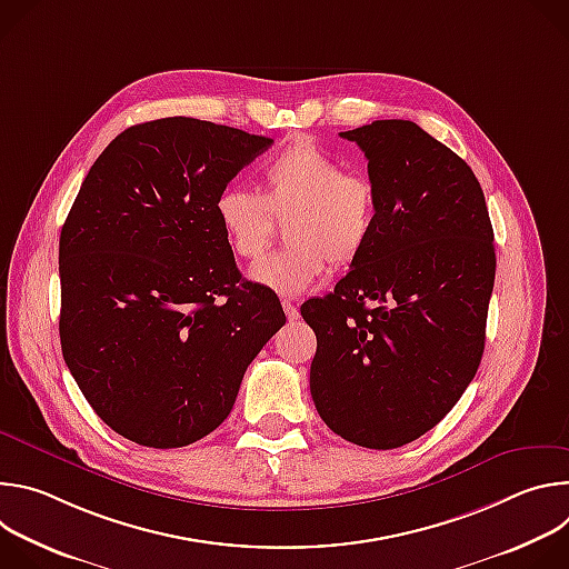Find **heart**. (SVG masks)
I'll list each match as a JSON object with an SVG mask.
<instances>
[{"instance_id":"obj_1","label":"heart","mask_w":569,"mask_h":569,"mask_svg":"<svg viewBox=\"0 0 569 569\" xmlns=\"http://www.w3.org/2000/svg\"><path fill=\"white\" fill-rule=\"evenodd\" d=\"M327 209L331 213V220H349L351 218V202L345 196H333L327 200Z\"/></svg>"}]
</instances>
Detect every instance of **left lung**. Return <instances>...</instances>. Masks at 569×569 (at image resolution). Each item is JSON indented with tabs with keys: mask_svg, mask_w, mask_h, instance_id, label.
I'll list each match as a JSON object with an SVG mask.
<instances>
[{
	"mask_svg": "<svg viewBox=\"0 0 569 569\" xmlns=\"http://www.w3.org/2000/svg\"><path fill=\"white\" fill-rule=\"evenodd\" d=\"M270 146L189 117L132 126L99 154L62 224L64 362L101 421L139 446L213 432L286 319L279 299L238 283L218 207Z\"/></svg>",
	"mask_w": 569,
	"mask_h": 569,
	"instance_id": "obj_1",
	"label": "left lung"
}]
</instances>
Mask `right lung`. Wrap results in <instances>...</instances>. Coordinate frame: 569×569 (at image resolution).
Segmentation results:
<instances>
[{"mask_svg": "<svg viewBox=\"0 0 569 569\" xmlns=\"http://www.w3.org/2000/svg\"><path fill=\"white\" fill-rule=\"evenodd\" d=\"M367 159L373 218L336 292L301 310L315 408L389 450L432 430L477 373L496 281L493 227L466 161L412 121L340 132Z\"/></svg>", "mask_w": 569, "mask_h": 569, "instance_id": "right-lung-1", "label": "right lung"}]
</instances>
